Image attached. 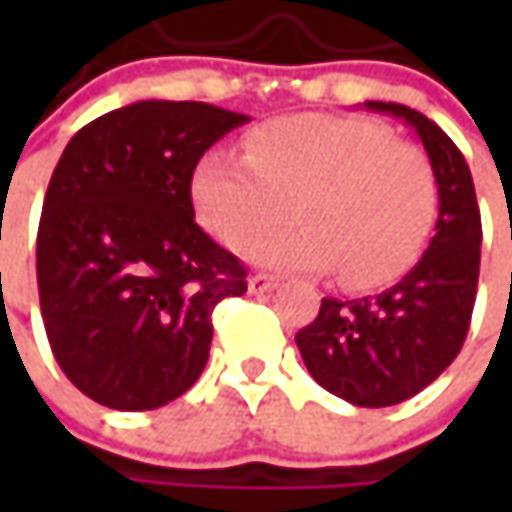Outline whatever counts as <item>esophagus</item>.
Wrapping results in <instances>:
<instances>
[{
    "mask_svg": "<svg viewBox=\"0 0 512 512\" xmlns=\"http://www.w3.org/2000/svg\"><path fill=\"white\" fill-rule=\"evenodd\" d=\"M276 285H279V279H273V276H267V273H256V276H250V279H247V290H250L253 296H259V293H270Z\"/></svg>",
    "mask_w": 512,
    "mask_h": 512,
    "instance_id": "obj_1",
    "label": "esophagus"
}]
</instances>
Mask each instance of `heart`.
<instances>
[{"mask_svg": "<svg viewBox=\"0 0 512 512\" xmlns=\"http://www.w3.org/2000/svg\"><path fill=\"white\" fill-rule=\"evenodd\" d=\"M193 202L230 250L285 222L296 202L299 227L262 239L250 259L296 273L342 267L347 285L376 287L419 262L439 187L422 150L379 125L299 113L253 130L247 156L207 153L193 173Z\"/></svg>", "mask_w": 512, "mask_h": 512, "instance_id": "heart-1", "label": "heart"}]
</instances>
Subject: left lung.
<instances>
[{
	"mask_svg": "<svg viewBox=\"0 0 512 512\" xmlns=\"http://www.w3.org/2000/svg\"><path fill=\"white\" fill-rule=\"evenodd\" d=\"M419 136L439 187L436 236L393 287L322 299L296 333L307 373L356 407H390L436 382L462 350L482 259V216L462 150L433 119L396 102H364Z\"/></svg>",
	"mask_w": 512,
	"mask_h": 512,
	"instance_id": "1",
	"label": "left lung"
}]
</instances>
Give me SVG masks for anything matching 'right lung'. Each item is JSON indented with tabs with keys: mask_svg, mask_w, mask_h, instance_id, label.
Returning <instances> with one entry per match:
<instances>
[{
	"mask_svg": "<svg viewBox=\"0 0 512 512\" xmlns=\"http://www.w3.org/2000/svg\"><path fill=\"white\" fill-rule=\"evenodd\" d=\"M245 122L145 99L93 119L62 153L36 236L39 307L56 362L93 402L156 410L202 376L213 307L245 293L247 270L196 225L190 179Z\"/></svg>",
	"mask_w": 512,
	"mask_h": 512,
	"instance_id": "obj_1",
	"label": "right lung"
}]
</instances>
